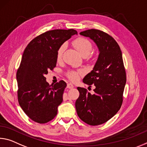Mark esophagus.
<instances>
[{
	"label": "esophagus",
	"mask_w": 147,
	"mask_h": 147,
	"mask_svg": "<svg viewBox=\"0 0 147 147\" xmlns=\"http://www.w3.org/2000/svg\"><path fill=\"white\" fill-rule=\"evenodd\" d=\"M74 87V86L73 84H71V83L67 84V88H69V89H72V88H73Z\"/></svg>",
	"instance_id": "34e87169"
}]
</instances>
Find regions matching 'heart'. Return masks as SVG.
<instances>
[{"instance_id": "1", "label": "heart", "mask_w": 147, "mask_h": 147, "mask_svg": "<svg viewBox=\"0 0 147 147\" xmlns=\"http://www.w3.org/2000/svg\"><path fill=\"white\" fill-rule=\"evenodd\" d=\"M73 44L75 46V48L77 49V50L79 52L82 56H88L90 54L91 51L92 50V44L91 42L88 40L87 38H84V37H78L76 38L73 41ZM65 49V44H63L58 48L57 52V60L60 61L62 59L63 54ZM84 71L82 70H78L77 71H69L67 73V76H68L70 80L76 82L77 81L80 76L83 74Z\"/></svg>"}]
</instances>
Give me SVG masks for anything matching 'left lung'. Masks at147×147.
<instances>
[{
  "instance_id": "obj_1",
  "label": "left lung",
  "mask_w": 147,
  "mask_h": 147,
  "mask_svg": "<svg viewBox=\"0 0 147 147\" xmlns=\"http://www.w3.org/2000/svg\"><path fill=\"white\" fill-rule=\"evenodd\" d=\"M94 40L99 54L94 69L83 79V82L94 84L95 94L78 87L80 93L75 107L79 118L86 124H104L120 110L126 82V74L120 46L113 37L97 29L80 32Z\"/></svg>"
}]
</instances>
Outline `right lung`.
<instances>
[{
    "label": "right lung",
    "mask_w": 147,
    "mask_h": 147,
    "mask_svg": "<svg viewBox=\"0 0 147 147\" xmlns=\"http://www.w3.org/2000/svg\"><path fill=\"white\" fill-rule=\"evenodd\" d=\"M75 34L74 29L48 31L32 39L25 49L16 74L18 98L34 122L44 124L57 115L67 84L61 80L50 86L45 75L56 66L58 48Z\"/></svg>",
    "instance_id": "1"
}]
</instances>
